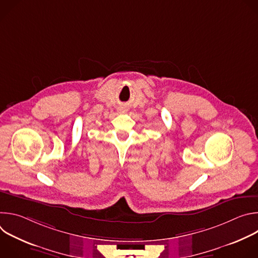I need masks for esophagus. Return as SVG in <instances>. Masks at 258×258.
I'll return each mask as SVG.
<instances>
[{
	"mask_svg": "<svg viewBox=\"0 0 258 258\" xmlns=\"http://www.w3.org/2000/svg\"><path fill=\"white\" fill-rule=\"evenodd\" d=\"M123 112H124V111H123Z\"/></svg>",
	"mask_w": 258,
	"mask_h": 258,
	"instance_id": "1",
	"label": "esophagus"
}]
</instances>
